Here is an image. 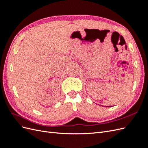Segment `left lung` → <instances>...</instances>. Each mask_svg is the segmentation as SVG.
<instances>
[{
    "label": "left lung",
    "instance_id": "obj_1",
    "mask_svg": "<svg viewBox=\"0 0 148 148\" xmlns=\"http://www.w3.org/2000/svg\"><path fill=\"white\" fill-rule=\"evenodd\" d=\"M108 107H109V106H108ZM109 107H110V106H109Z\"/></svg>",
    "mask_w": 148,
    "mask_h": 148
}]
</instances>
